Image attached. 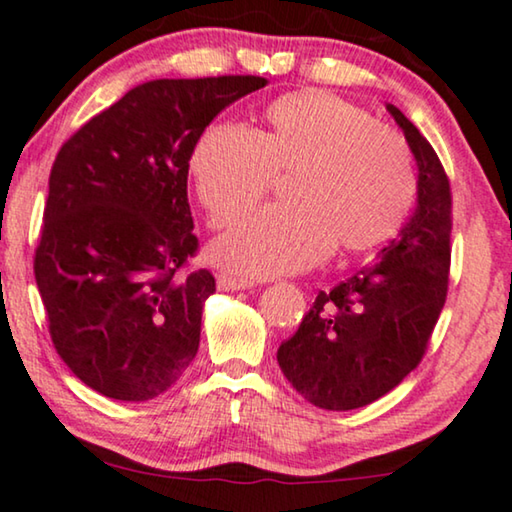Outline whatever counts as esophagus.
I'll return each instance as SVG.
<instances>
[{"label":"esophagus","instance_id":"obj_1","mask_svg":"<svg viewBox=\"0 0 512 512\" xmlns=\"http://www.w3.org/2000/svg\"><path fill=\"white\" fill-rule=\"evenodd\" d=\"M253 285H255L253 280L232 276V273H220V276H218L220 290H250Z\"/></svg>","mask_w":512,"mask_h":512}]
</instances>
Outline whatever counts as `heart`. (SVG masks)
I'll return each mask as SVG.
<instances>
[{
  "mask_svg": "<svg viewBox=\"0 0 512 512\" xmlns=\"http://www.w3.org/2000/svg\"><path fill=\"white\" fill-rule=\"evenodd\" d=\"M194 192L213 227H229L290 176V204L264 208L215 241L213 257L269 278L318 264L338 246L366 253L399 232L413 208V153L362 106L325 90L292 92L259 132L220 122L194 143Z\"/></svg>",
  "mask_w": 512,
  "mask_h": 512,
  "instance_id": "1",
  "label": "heart"
}]
</instances>
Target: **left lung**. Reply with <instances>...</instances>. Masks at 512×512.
Returning a JSON list of instances; mask_svg holds the SVG:
<instances>
[{
	"label": "left lung",
	"instance_id": "left-lung-1",
	"mask_svg": "<svg viewBox=\"0 0 512 512\" xmlns=\"http://www.w3.org/2000/svg\"><path fill=\"white\" fill-rule=\"evenodd\" d=\"M417 160V208L378 262L320 292L278 364L306 401L325 410L369 406L427 352L448 297L452 192L436 150L387 104Z\"/></svg>",
	"mask_w": 512,
	"mask_h": 512
}]
</instances>
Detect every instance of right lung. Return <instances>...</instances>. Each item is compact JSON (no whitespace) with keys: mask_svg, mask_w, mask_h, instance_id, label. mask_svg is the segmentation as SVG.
I'll use <instances>...</instances> for the list:
<instances>
[{"mask_svg":"<svg viewBox=\"0 0 512 512\" xmlns=\"http://www.w3.org/2000/svg\"><path fill=\"white\" fill-rule=\"evenodd\" d=\"M262 76L136 85L62 143L48 178L34 278L62 362L118 401L167 392L199 350L215 292L187 204L194 143Z\"/></svg>","mask_w":512,"mask_h":512,"instance_id":"1","label":"right lung"}]
</instances>
